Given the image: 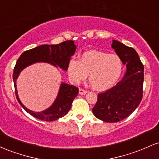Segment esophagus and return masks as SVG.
<instances>
[{"instance_id": "34e87169", "label": "esophagus", "mask_w": 159, "mask_h": 159, "mask_svg": "<svg viewBox=\"0 0 159 159\" xmlns=\"http://www.w3.org/2000/svg\"><path fill=\"white\" fill-rule=\"evenodd\" d=\"M87 93V90H84V89H82V88H80V89H79V94H81V95H84V94Z\"/></svg>"}]
</instances>
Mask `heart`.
Wrapping results in <instances>:
<instances>
[{"label":"heart","mask_w":159,"mask_h":159,"mask_svg":"<svg viewBox=\"0 0 159 159\" xmlns=\"http://www.w3.org/2000/svg\"><path fill=\"white\" fill-rule=\"evenodd\" d=\"M123 68V61L117 54L90 51L82 54L80 60H69L67 73L75 84L84 80L89 75L91 87L96 90L102 91L116 84Z\"/></svg>","instance_id":"b5f03b06"}]
</instances>
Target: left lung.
I'll use <instances>...</instances> for the list:
<instances>
[{"label":"left lung","instance_id":"1","mask_svg":"<svg viewBox=\"0 0 159 159\" xmlns=\"http://www.w3.org/2000/svg\"><path fill=\"white\" fill-rule=\"evenodd\" d=\"M111 47L126 65V72L114 87L98 94L93 113L98 119L116 123L128 117L143 98L144 67L133 48L113 40Z\"/></svg>","mask_w":159,"mask_h":159}]
</instances>
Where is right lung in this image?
<instances>
[{"label":"right lung","instance_id":"obj_1","mask_svg":"<svg viewBox=\"0 0 159 159\" xmlns=\"http://www.w3.org/2000/svg\"><path fill=\"white\" fill-rule=\"evenodd\" d=\"M75 50L76 45L74 41L67 40L57 45H43L25 51L18 59L12 75L16 98L21 106L36 119L52 122L65 116L71 108L74 98L78 96V88L73 85L61 84L57 97L52 106L42 112H34L24 106L18 96L16 82L19 73L27 66L37 62H47L66 71L69 60Z\"/></svg>","mask_w":159,"mask_h":159}]
</instances>
